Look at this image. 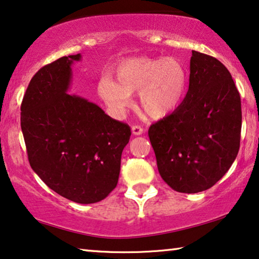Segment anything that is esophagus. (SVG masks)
I'll list each match as a JSON object with an SVG mask.
<instances>
[{
  "mask_svg": "<svg viewBox=\"0 0 259 259\" xmlns=\"http://www.w3.org/2000/svg\"><path fill=\"white\" fill-rule=\"evenodd\" d=\"M131 131H133V135H135V136H140V135L144 133L143 128H142V126H140V125H134L133 128H131Z\"/></svg>",
  "mask_w": 259,
  "mask_h": 259,
  "instance_id": "esophagus-1",
  "label": "esophagus"
}]
</instances>
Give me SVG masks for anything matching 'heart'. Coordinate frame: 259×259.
<instances>
[{
	"label": "heart",
	"mask_w": 259,
	"mask_h": 259,
	"mask_svg": "<svg viewBox=\"0 0 259 259\" xmlns=\"http://www.w3.org/2000/svg\"><path fill=\"white\" fill-rule=\"evenodd\" d=\"M116 81L109 74L98 82V94L111 114L121 116L138 93L140 108L151 118H163L177 110L188 90L184 64L175 57H134L115 68Z\"/></svg>",
	"instance_id": "obj_1"
}]
</instances>
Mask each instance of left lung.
<instances>
[{
	"label": "left lung",
	"instance_id": "1",
	"mask_svg": "<svg viewBox=\"0 0 259 259\" xmlns=\"http://www.w3.org/2000/svg\"><path fill=\"white\" fill-rule=\"evenodd\" d=\"M240 129V96L231 74L217 58L192 50L184 101L149 128L159 175L178 192L207 190L237 157Z\"/></svg>",
	"mask_w": 259,
	"mask_h": 259
}]
</instances>
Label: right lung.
<instances>
[{"instance_id": "add662e5", "label": "right lung", "mask_w": 259, "mask_h": 259, "mask_svg": "<svg viewBox=\"0 0 259 259\" xmlns=\"http://www.w3.org/2000/svg\"><path fill=\"white\" fill-rule=\"evenodd\" d=\"M81 54L39 69L21 105V129L32 170L48 187L79 204L104 199L117 185L129 125L97 104L68 94Z\"/></svg>"}]
</instances>
